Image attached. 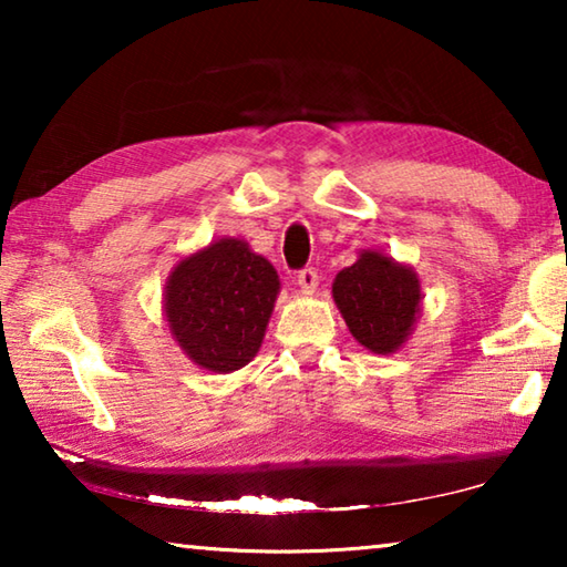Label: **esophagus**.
Instances as JSON below:
<instances>
[{
	"instance_id": "1",
	"label": "esophagus",
	"mask_w": 567,
	"mask_h": 567,
	"mask_svg": "<svg viewBox=\"0 0 567 567\" xmlns=\"http://www.w3.org/2000/svg\"><path fill=\"white\" fill-rule=\"evenodd\" d=\"M318 270H315V267H302L300 272H297V285L302 287L305 292H312L315 287H318Z\"/></svg>"
}]
</instances>
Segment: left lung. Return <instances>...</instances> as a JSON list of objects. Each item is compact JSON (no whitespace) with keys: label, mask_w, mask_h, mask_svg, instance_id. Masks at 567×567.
Masks as SVG:
<instances>
[{"label":"left lung","mask_w":567,"mask_h":567,"mask_svg":"<svg viewBox=\"0 0 567 567\" xmlns=\"http://www.w3.org/2000/svg\"><path fill=\"white\" fill-rule=\"evenodd\" d=\"M332 297L352 338L380 354L395 352L420 310L415 272L380 252H362L332 282Z\"/></svg>","instance_id":"1"}]
</instances>
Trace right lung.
Returning <instances> with one entry per match:
<instances>
[{
	"mask_svg": "<svg viewBox=\"0 0 567 567\" xmlns=\"http://www.w3.org/2000/svg\"><path fill=\"white\" fill-rule=\"evenodd\" d=\"M277 292L275 267L243 239L225 237L182 260L169 275V330L199 368L239 370L260 350Z\"/></svg>",
	"mask_w": 567,
	"mask_h": 567,
	"instance_id": "right-lung-1",
	"label": "right lung"
}]
</instances>
